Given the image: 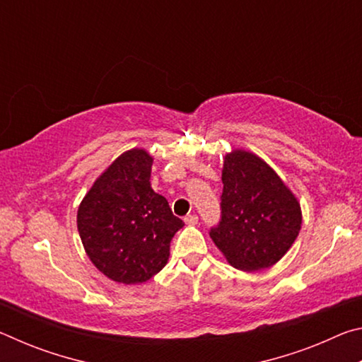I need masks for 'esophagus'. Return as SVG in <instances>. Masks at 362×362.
Masks as SVG:
<instances>
[{
	"label": "esophagus",
	"instance_id": "esophagus-1",
	"mask_svg": "<svg viewBox=\"0 0 362 362\" xmlns=\"http://www.w3.org/2000/svg\"><path fill=\"white\" fill-rule=\"evenodd\" d=\"M185 223L187 225H196V223H198V216H196V214H189V216L185 217Z\"/></svg>",
	"mask_w": 362,
	"mask_h": 362
}]
</instances>
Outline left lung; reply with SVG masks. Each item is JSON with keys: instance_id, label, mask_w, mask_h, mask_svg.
I'll list each match as a JSON object with an SVG mask.
<instances>
[{"instance_id": "obj_1", "label": "left lung", "mask_w": 362, "mask_h": 362, "mask_svg": "<svg viewBox=\"0 0 362 362\" xmlns=\"http://www.w3.org/2000/svg\"><path fill=\"white\" fill-rule=\"evenodd\" d=\"M222 220L211 238L226 262L243 272L273 267L302 228L296 193L255 153L233 148L222 169Z\"/></svg>"}]
</instances>
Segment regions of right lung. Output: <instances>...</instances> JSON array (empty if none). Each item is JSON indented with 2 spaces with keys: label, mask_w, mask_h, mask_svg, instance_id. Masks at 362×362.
<instances>
[{
  "label": "right lung",
  "mask_w": 362,
  "mask_h": 362,
  "mask_svg": "<svg viewBox=\"0 0 362 362\" xmlns=\"http://www.w3.org/2000/svg\"><path fill=\"white\" fill-rule=\"evenodd\" d=\"M151 164L145 148L121 153L78 207L86 254L115 283L140 284L161 272L169 260L170 240L185 225L151 188Z\"/></svg>",
  "instance_id": "obj_1"
}]
</instances>
